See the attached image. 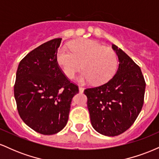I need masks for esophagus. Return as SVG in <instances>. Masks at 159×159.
Instances as JSON below:
<instances>
[{"label": "esophagus", "instance_id": "34e87169", "mask_svg": "<svg viewBox=\"0 0 159 159\" xmlns=\"http://www.w3.org/2000/svg\"><path fill=\"white\" fill-rule=\"evenodd\" d=\"M78 88H79V92L81 93H82L84 92V87H81V86H79V87H78Z\"/></svg>", "mask_w": 159, "mask_h": 159}]
</instances>
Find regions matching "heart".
Here are the masks:
<instances>
[{"label":"heart","instance_id":"heart-1","mask_svg":"<svg viewBox=\"0 0 159 159\" xmlns=\"http://www.w3.org/2000/svg\"><path fill=\"white\" fill-rule=\"evenodd\" d=\"M69 50L60 48L57 53V61L68 78L82 67L84 72L78 80L103 84L112 78L117 69L118 61L113 50L91 39L73 42L69 45ZM82 65H80V63Z\"/></svg>","mask_w":159,"mask_h":159}]
</instances>
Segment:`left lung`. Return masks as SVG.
Listing matches in <instances>:
<instances>
[{"instance_id": "1", "label": "left lung", "mask_w": 159, "mask_h": 159, "mask_svg": "<svg viewBox=\"0 0 159 159\" xmlns=\"http://www.w3.org/2000/svg\"><path fill=\"white\" fill-rule=\"evenodd\" d=\"M112 48L120 62L116 74L107 83L84 91L93 127L111 137L125 132L134 123L143 107L146 88L138 65L116 45Z\"/></svg>"}]
</instances>
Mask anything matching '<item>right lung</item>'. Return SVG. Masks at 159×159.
Here are the masks:
<instances>
[{"label": "right lung", "instance_id": "right-lung-1", "mask_svg": "<svg viewBox=\"0 0 159 159\" xmlns=\"http://www.w3.org/2000/svg\"><path fill=\"white\" fill-rule=\"evenodd\" d=\"M61 40L52 39L34 49L20 61L16 72L14 96L20 117L45 135L66 126L72 98L79 91L57 61Z\"/></svg>", "mask_w": 159, "mask_h": 159}]
</instances>
